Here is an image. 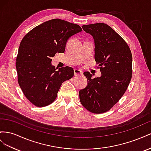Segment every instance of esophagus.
<instances>
[{"instance_id":"esophagus-1","label":"esophagus","mask_w":151,"mask_h":151,"mask_svg":"<svg viewBox=\"0 0 151 151\" xmlns=\"http://www.w3.org/2000/svg\"><path fill=\"white\" fill-rule=\"evenodd\" d=\"M74 73H75V76H79V75L82 74V71L80 70H78V69H75Z\"/></svg>"}]
</instances>
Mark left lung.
<instances>
[{"mask_svg":"<svg viewBox=\"0 0 151 151\" xmlns=\"http://www.w3.org/2000/svg\"><path fill=\"white\" fill-rule=\"evenodd\" d=\"M84 31L93 37L95 60L101 76L92 78L85 71L87 86L79 92L81 104L93 113L109 111L127 90L132 75V55L122 37L105 23L83 25Z\"/></svg>","mask_w":151,"mask_h":151,"instance_id":"8db88e82","label":"left lung"}]
</instances>
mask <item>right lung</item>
<instances>
[{"instance_id": "obj_1", "label": "right lung", "mask_w": 151, "mask_h": 151, "mask_svg": "<svg viewBox=\"0 0 151 151\" xmlns=\"http://www.w3.org/2000/svg\"><path fill=\"white\" fill-rule=\"evenodd\" d=\"M82 31L79 25L60 19L40 24L21 40L16 67L18 83L28 99L37 107L50 104L64 81L74 75L71 67L52 65V58L63 53L68 40Z\"/></svg>"}]
</instances>
